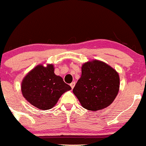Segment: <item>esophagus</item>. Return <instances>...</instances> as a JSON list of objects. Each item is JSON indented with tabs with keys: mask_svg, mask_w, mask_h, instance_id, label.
Returning a JSON list of instances; mask_svg holds the SVG:
<instances>
[{
	"mask_svg": "<svg viewBox=\"0 0 146 146\" xmlns=\"http://www.w3.org/2000/svg\"><path fill=\"white\" fill-rule=\"evenodd\" d=\"M75 82H72V83L70 84V86H71V88H74V86H75Z\"/></svg>",
	"mask_w": 146,
	"mask_h": 146,
	"instance_id": "1",
	"label": "esophagus"
}]
</instances>
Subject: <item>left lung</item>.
I'll return each instance as SVG.
<instances>
[{"instance_id":"1","label":"left lung","mask_w":146,"mask_h":146,"mask_svg":"<svg viewBox=\"0 0 146 146\" xmlns=\"http://www.w3.org/2000/svg\"><path fill=\"white\" fill-rule=\"evenodd\" d=\"M119 88L117 72L106 63L94 60L82 65V76L73 92L84 108L96 111L111 104Z\"/></svg>"}]
</instances>
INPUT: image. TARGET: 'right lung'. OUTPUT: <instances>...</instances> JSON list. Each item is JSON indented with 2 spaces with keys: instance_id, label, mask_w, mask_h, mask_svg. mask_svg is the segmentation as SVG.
<instances>
[{
  "instance_id": "obj_1",
  "label": "right lung",
  "mask_w": 146,
  "mask_h": 146,
  "mask_svg": "<svg viewBox=\"0 0 146 146\" xmlns=\"http://www.w3.org/2000/svg\"><path fill=\"white\" fill-rule=\"evenodd\" d=\"M71 89L61 77L55 75L53 64L37 65L24 77L21 86L26 101L41 110L52 109L63 93Z\"/></svg>"
}]
</instances>
